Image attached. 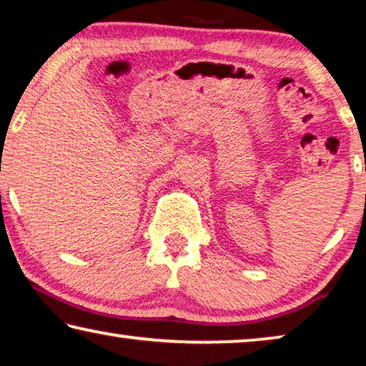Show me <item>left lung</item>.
Masks as SVG:
<instances>
[{
  "label": "left lung",
  "instance_id": "1",
  "mask_svg": "<svg viewBox=\"0 0 366 366\" xmlns=\"http://www.w3.org/2000/svg\"><path fill=\"white\" fill-rule=\"evenodd\" d=\"M365 171H366V164H365Z\"/></svg>",
  "mask_w": 366,
  "mask_h": 366
}]
</instances>
